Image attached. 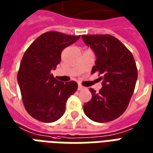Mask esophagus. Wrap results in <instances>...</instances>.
Returning a JSON list of instances; mask_svg holds the SVG:
<instances>
[{
  "instance_id": "obj_1",
  "label": "esophagus",
  "mask_w": 153,
  "mask_h": 153,
  "mask_svg": "<svg viewBox=\"0 0 153 153\" xmlns=\"http://www.w3.org/2000/svg\"><path fill=\"white\" fill-rule=\"evenodd\" d=\"M83 89H84V87H83L82 85H80L79 84V85L78 86V90H79L80 91V90H83Z\"/></svg>"
}]
</instances>
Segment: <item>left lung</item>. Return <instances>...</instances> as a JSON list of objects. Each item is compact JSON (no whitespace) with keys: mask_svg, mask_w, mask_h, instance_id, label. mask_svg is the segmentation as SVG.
Here are the masks:
<instances>
[{"mask_svg":"<svg viewBox=\"0 0 153 153\" xmlns=\"http://www.w3.org/2000/svg\"><path fill=\"white\" fill-rule=\"evenodd\" d=\"M82 38L97 57L91 73L102 74V88L98 93L90 88L92 99L83 105V111L93 121H111L128 107L138 79L136 63L131 52L113 36L83 35Z\"/></svg>","mask_w":153,"mask_h":153,"instance_id":"8db88e82","label":"left lung"}]
</instances>
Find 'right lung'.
Masks as SVG:
<instances>
[{
  "mask_svg": "<svg viewBox=\"0 0 153 153\" xmlns=\"http://www.w3.org/2000/svg\"><path fill=\"white\" fill-rule=\"evenodd\" d=\"M80 36L47 32L39 36L25 51L17 79L25 109L39 121L51 123L65 111L68 97L76 92L74 81L60 82L51 74L61 60V51Z\"/></svg>",
  "mask_w": 153,
  "mask_h": 153,
  "instance_id": "right-lung-1",
  "label": "right lung"
}]
</instances>
